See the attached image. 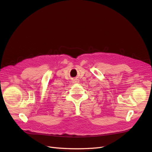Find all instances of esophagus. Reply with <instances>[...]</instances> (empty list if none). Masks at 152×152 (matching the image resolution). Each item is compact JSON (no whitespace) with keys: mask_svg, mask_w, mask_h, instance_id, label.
Segmentation results:
<instances>
[{"mask_svg":"<svg viewBox=\"0 0 152 152\" xmlns=\"http://www.w3.org/2000/svg\"><path fill=\"white\" fill-rule=\"evenodd\" d=\"M73 83H79V81L77 80V79H75V80H73Z\"/></svg>","mask_w":152,"mask_h":152,"instance_id":"34e87169","label":"esophagus"}]
</instances>
